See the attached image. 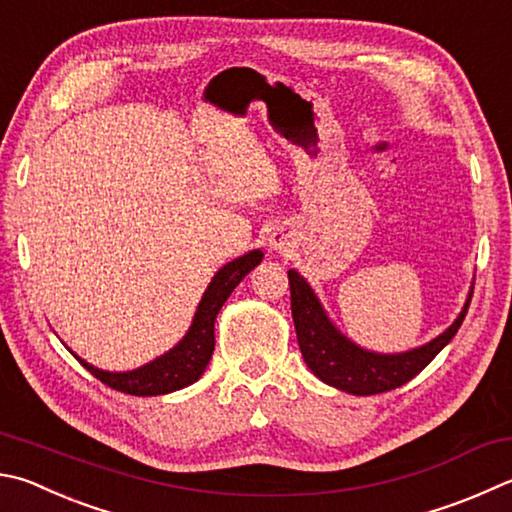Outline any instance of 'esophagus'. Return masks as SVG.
<instances>
[{
    "mask_svg": "<svg viewBox=\"0 0 512 512\" xmlns=\"http://www.w3.org/2000/svg\"><path fill=\"white\" fill-rule=\"evenodd\" d=\"M268 246H271L273 253H288V248H291V239L284 230H275L271 239H268Z\"/></svg>",
    "mask_w": 512,
    "mask_h": 512,
    "instance_id": "obj_1",
    "label": "esophagus"
}]
</instances>
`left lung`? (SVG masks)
I'll list each match as a JSON object with an SVG mask.
<instances>
[{"mask_svg": "<svg viewBox=\"0 0 512 512\" xmlns=\"http://www.w3.org/2000/svg\"><path fill=\"white\" fill-rule=\"evenodd\" d=\"M288 284H291V311L297 345H300L306 367L322 383L356 396L389 392V389L401 387L416 374H421L436 358V353L457 336L472 297L470 288L468 300L463 304L457 320L443 333H439V336L425 342V345L414 347L410 351L378 353L360 347L351 338H347L333 324L329 313L324 311L320 297L315 295L311 284L300 273L293 271V268L288 271Z\"/></svg>", "mask_w": 512, "mask_h": 512, "instance_id": "8db88e82", "label": "left lung"}]
</instances>
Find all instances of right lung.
Masks as SVG:
<instances>
[{
	"mask_svg": "<svg viewBox=\"0 0 512 512\" xmlns=\"http://www.w3.org/2000/svg\"><path fill=\"white\" fill-rule=\"evenodd\" d=\"M262 259L264 253L255 248L250 250V253L221 266L215 277L210 280L206 291H203V297L197 311H194L192 324L190 329L185 331V336L176 342L170 351H165L163 356L154 358L143 367L129 371H107L89 365L87 360L76 356L71 349L69 351L76 356L82 367L91 371V374L100 380V383L132 396H161L197 383L208 367L212 351H215V320L221 306L226 304L230 293L235 291L239 282L244 280Z\"/></svg>",
	"mask_w": 512,
	"mask_h": 512,
	"instance_id": "add662e5",
	"label": "right lung"
}]
</instances>
